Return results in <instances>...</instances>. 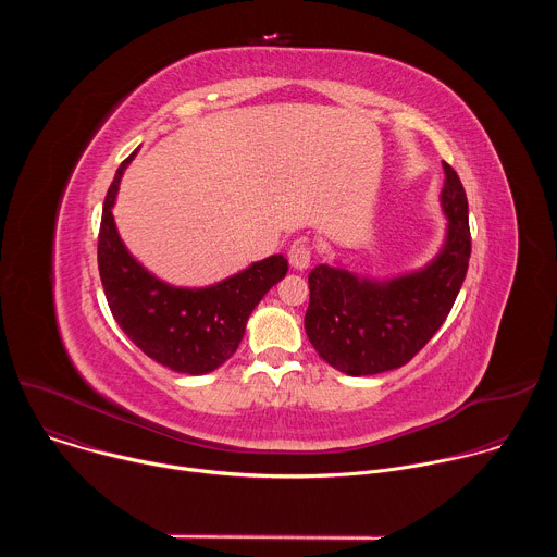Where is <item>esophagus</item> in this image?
Here are the masks:
<instances>
[{
  "mask_svg": "<svg viewBox=\"0 0 557 557\" xmlns=\"http://www.w3.org/2000/svg\"><path fill=\"white\" fill-rule=\"evenodd\" d=\"M288 262H290V267L295 271H306L308 264H310V249L306 245H301V243L293 245L288 249Z\"/></svg>",
  "mask_w": 557,
  "mask_h": 557,
  "instance_id": "esophagus-1",
  "label": "esophagus"
}]
</instances>
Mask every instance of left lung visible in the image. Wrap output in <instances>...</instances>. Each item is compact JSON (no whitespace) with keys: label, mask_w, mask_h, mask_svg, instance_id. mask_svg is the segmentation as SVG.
Returning a JSON list of instances; mask_svg holds the SVG:
<instances>
[{"label":"left lung","mask_w":557,"mask_h":557,"mask_svg":"<svg viewBox=\"0 0 557 557\" xmlns=\"http://www.w3.org/2000/svg\"><path fill=\"white\" fill-rule=\"evenodd\" d=\"M441 209L447 218L438 253L399 275L370 277L344 264H320L308 275L306 335L329 366L368 376L406 366L443 326L465 282L471 235L467 196L458 174L443 163Z\"/></svg>","instance_id":"left-lung-1"}]
</instances>
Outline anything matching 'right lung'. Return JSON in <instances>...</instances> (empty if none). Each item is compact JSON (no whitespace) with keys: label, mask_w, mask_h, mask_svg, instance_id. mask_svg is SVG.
Here are the masks:
<instances>
[{"label":"right lung","mask_w":557,"mask_h":557,"mask_svg":"<svg viewBox=\"0 0 557 557\" xmlns=\"http://www.w3.org/2000/svg\"><path fill=\"white\" fill-rule=\"evenodd\" d=\"M134 149L108 189L99 231V273L123 333L156 363L181 374H209L240 346L260 299L288 271L282 253L209 286H176L145 269L121 240L114 205Z\"/></svg>","instance_id":"1"}]
</instances>
